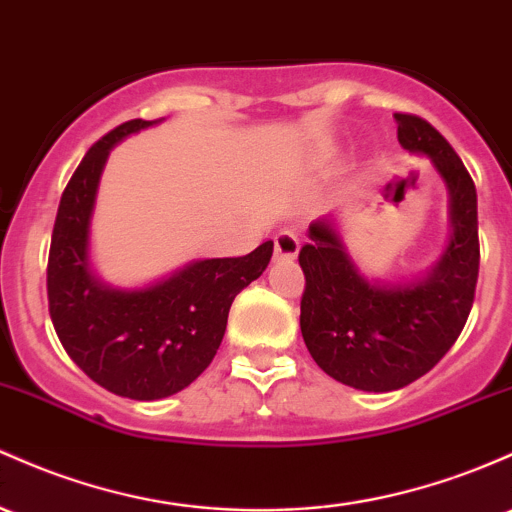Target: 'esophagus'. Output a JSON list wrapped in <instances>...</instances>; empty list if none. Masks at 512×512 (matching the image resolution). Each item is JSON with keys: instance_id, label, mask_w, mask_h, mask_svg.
Returning <instances> with one entry per match:
<instances>
[{"instance_id": "obj_1", "label": "esophagus", "mask_w": 512, "mask_h": 512, "mask_svg": "<svg viewBox=\"0 0 512 512\" xmlns=\"http://www.w3.org/2000/svg\"><path fill=\"white\" fill-rule=\"evenodd\" d=\"M299 255V238L291 230H279L274 235V257L277 260H294Z\"/></svg>"}]
</instances>
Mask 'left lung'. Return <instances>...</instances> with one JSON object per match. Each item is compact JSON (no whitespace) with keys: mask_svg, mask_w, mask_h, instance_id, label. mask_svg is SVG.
<instances>
[{"mask_svg":"<svg viewBox=\"0 0 512 512\" xmlns=\"http://www.w3.org/2000/svg\"><path fill=\"white\" fill-rule=\"evenodd\" d=\"M398 143L432 160L452 196V240L432 274L411 286L369 284L325 221L308 226L299 250L306 277L301 333L325 374L359 391H396L428 374L464 330L479 279L476 187L437 128L396 114Z\"/></svg>","mask_w":512,"mask_h":512,"instance_id":"8db88e82","label":"left lung"}]
</instances>
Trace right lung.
I'll return each mask as SVG.
<instances>
[{"mask_svg":"<svg viewBox=\"0 0 512 512\" xmlns=\"http://www.w3.org/2000/svg\"><path fill=\"white\" fill-rule=\"evenodd\" d=\"M155 121L133 119L101 136L72 172L48 252V311L65 352L106 391L155 401L182 391L216 357L235 296L269 265L267 240L243 257H216L143 291L101 286L87 267L94 194L109 148Z\"/></svg>","mask_w":512,"mask_h":512,"instance_id":"obj_1","label":"right lung"}]
</instances>
